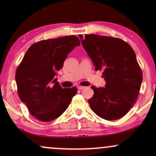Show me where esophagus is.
I'll list each match as a JSON object with an SVG mask.
<instances>
[{
    "instance_id": "1",
    "label": "esophagus",
    "mask_w": 156,
    "mask_h": 156,
    "mask_svg": "<svg viewBox=\"0 0 156 156\" xmlns=\"http://www.w3.org/2000/svg\"><path fill=\"white\" fill-rule=\"evenodd\" d=\"M77 88H78V89H80V90H82V89H85L86 87H82V86H78V87H77Z\"/></svg>"
}]
</instances>
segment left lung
<instances>
[{
  "label": "left lung",
  "instance_id": "obj_1",
  "mask_svg": "<svg viewBox=\"0 0 156 156\" xmlns=\"http://www.w3.org/2000/svg\"><path fill=\"white\" fill-rule=\"evenodd\" d=\"M95 70H103L105 87L92 86L94 95L89 100L92 110L107 120L122 117L136 101L142 73L135 52L129 44L114 37L79 35Z\"/></svg>",
  "mask_w": 156,
  "mask_h": 156
}]
</instances>
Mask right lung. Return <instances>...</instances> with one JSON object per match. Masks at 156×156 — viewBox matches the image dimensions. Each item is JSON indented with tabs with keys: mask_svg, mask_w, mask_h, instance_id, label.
Returning a JSON list of instances; mask_svg holds the SVG:
<instances>
[{
	"mask_svg": "<svg viewBox=\"0 0 156 156\" xmlns=\"http://www.w3.org/2000/svg\"><path fill=\"white\" fill-rule=\"evenodd\" d=\"M80 44L73 35L39 41L28 48L17 67L20 99L39 120L49 122L59 117L76 94V87L63 89L55 76L67 55Z\"/></svg>",
	"mask_w": 156,
	"mask_h": 156,
	"instance_id": "obj_1",
	"label": "right lung"
}]
</instances>
